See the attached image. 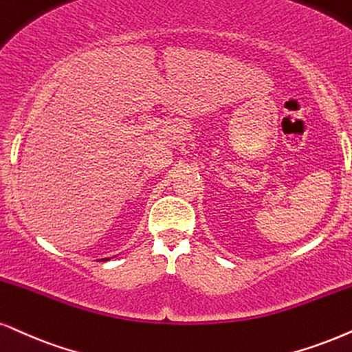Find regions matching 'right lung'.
Here are the masks:
<instances>
[{"label":"right lung","mask_w":352,"mask_h":352,"mask_svg":"<svg viewBox=\"0 0 352 352\" xmlns=\"http://www.w3.org/2000/svg\"><path fill=\"white\" fill-rule=\"evenodd\" d=\"M106 259H109V258H104V259H102V261H106Z\"/></svg>","instance_id":"right-lung-1"}]
</instances>
